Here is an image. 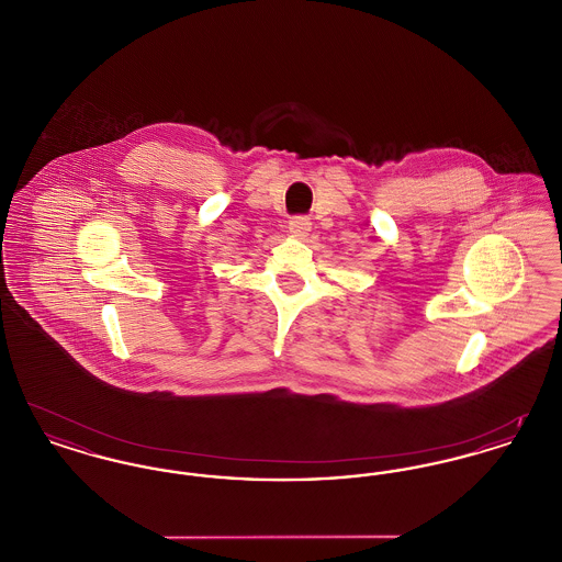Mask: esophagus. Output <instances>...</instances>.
Instances as JSON below:
<instances>
[{"label":"esophagus","mask_w":562,"mask_h":562,"mask_svg":"<svg viewBox=\"0 0 562 562\" xmlns=\"http://www.w3.org/2000/svg\"><path fill=\"white\" fill-rule=\"evenodd\" d=\"M312 229V223L307 216H294L289 221V232L293 234L294 238H305Z\"/></svg>","instance_id":"34e87169"}]
</instances>
